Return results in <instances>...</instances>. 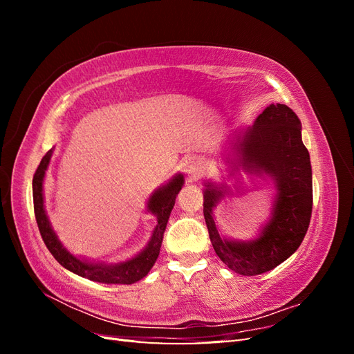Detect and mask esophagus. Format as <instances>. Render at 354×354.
I'll list each match as a JSON object with an SVG mask.
<instances>
[{"instance_id": "1", "label": "esophagus", "mask_w": 354, "mask_h": 354, "mask_svg": "<svg viewBox=\"0 0 354 354\" xmlns=\"http://www.w3.org/2000/svg\"><path fill=\"white\" fill-rule=\"evenodd\" d=\"M202 168H203V162H202L201 159L192 158V159H189V162L186 164V171H187V173H189L192 177H194V178H196V177L199 176Z\"/></svg>"}]
</instances>
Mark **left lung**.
I'll list each match as a JSON object with an SVG mask.
<instances>
[{
  "mask_svg": "<svg viewBox=\"0 0 354 354\" xmlns=\"http://www.w3.org/2000/svg\"><path fill=\"white\" fill-rule=\"evenodd\" d=\"M239 152L248 167L274 178L277 196L270 223L252 242H229L220 238L212 208L221 198L208 185L203 192V217L212 248L230 270L243 276L274 269L301 245L313 208L312 165L301 140V121L286 104H270L245 130Z\"/></svg>",
  "mask_w": 354,
  "mask_h": 354,
  "instance_id": "8db88e82",
  "label": "left lung"
}]
</instances>
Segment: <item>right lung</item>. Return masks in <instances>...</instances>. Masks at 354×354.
I'll use <instances>...</instances> for the list:
<instances>
[{"label":"right lung","instance_id":"obj_1","mask_svg":"<svg viewBox=\"0 0 354 354\" xmlns=\"http://www.w3.org/2000/svg\"><path fill=\"white\" fill-rule=\"evenodd\" d=\"M51 152L53 151H48L44 156H42L41 162L34 174V180H32L34 211H35L37 224L41 233V238L44 241L51 255L55 257V259L65 267V269L77 273L82 277H87V279L94 282L130 285L143 279V277L149 273V270L153 267L159 255L160 243H162V239H164V232L167 227L171 209H173L176 203V196L181 190V186H183V176L178 174L176 178L171 180L167 186L156 190L151 196V199H149V209H151L156 216L158 224L153 230L151 242H149V245L140 254L134 257L133 260H128L125 263L115 264V266L90 264V263L75 259L72 254H69L65 248H63L55 232H53L48 218L46 216L44 198H42V180H44V176H46V169L50 162Z\"/></svg>","mask_w":354,"mask_h":354}]
</instances>
